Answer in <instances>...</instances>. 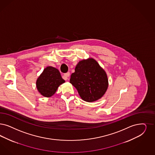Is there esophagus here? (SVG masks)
Wrapping results in <instances>:
<instances>
[{"instance_id": "esophagus-1", "label": "esophagus", "mask_w": 155, "mask_h": 155, "mask_svg": "<svg viewBox=\"0 0 155 155\" xmlns=\"http://www.w3.org/2000/svg\"><path fill=\"white\" fill-rule=\"evenodd\" d=\"M70 76V73L69 72H67L64 74V77H65V80H67L68 79V78Z\"/></svg>"}]
</instances>
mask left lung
<instances>
[{
    "mask_svg": "<svg viewBox=\"0 0 155 155\" xmlns=\"http://www.w3.org/2000/svg\"><path fill=\"white\" fill-rule=\"evenodd\" d=\"M70 83L76 88L81 98L88 102L102 97L109 85L106 72L92 58L78 63L75 72L71 76Z\"/></svg>",
    "mask_w": 155,
    "mask_h": 155,
    "instance_id": "obj_1",
    "label": "left lung"
}]
</instances>
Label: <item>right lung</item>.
Segmentation results:
<instances>
[{
	"label": "right lung",
	"mask_w": 155,
	"mask_h": 155,
	"mask_svg": "<svg viewBox=\"0 0 155 155\" xmlns=\"http://www.w3.org/2000/svg\"><path fill=\"white\" fill-rule=\"evenodd\" d=\"M65 82L59 71L53 67H47L38 77L36 86L38 92L45 97H51L60 85Z\"/></svg>",
	"instance_id": "right-lung-1"
}]
</instances>
